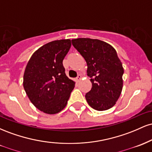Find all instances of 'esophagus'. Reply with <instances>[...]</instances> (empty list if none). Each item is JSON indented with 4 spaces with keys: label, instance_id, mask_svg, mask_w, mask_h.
<instances>
[{
    "label": "esophagus",
    "instance_id": "1",
    "mask_svg": "<svg viewBox=\"0 0 152 152\" xmlns=\"http://www.w3.org/2000/svg\"><path fill=\"white\" fill-rule=\"evenodd\" d=\"M81 75H78V76H77V78H76V81L77 82H79L80 81H81Z\"/></svg>",
    "mask_w": 152,
    "mask_h": 152
}]
</instances>
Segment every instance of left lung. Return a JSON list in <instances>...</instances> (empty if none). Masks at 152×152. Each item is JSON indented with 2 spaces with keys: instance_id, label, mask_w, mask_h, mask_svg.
<instances>
[{
  "instance_id": "8db88e82",
  "label": "left lung",
  "mask_w": 152,
  "mask_h": 152,
  "mask_svg": "<svg viewBox=\"0 0 152 152\" xmlns=\"http://www.w3.org/2000/svg\"><path fill=\"white\" fill-rule=\"evenodd\" d=\"M73 46L86 61L92 87L86 99L91 107L105 111L113 107L123 88L124 68L112 46L98 39H72Z\"/></svg>"
}]
</instances>
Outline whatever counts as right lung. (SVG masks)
Returning a JSON list of instances; mask_svg holds the SVG:
<instances>
[{
    "mask_svg": "<svg viewBox=\"0 0 152 152\" xmlns=\"http://www.w3.org/2000/svg\"><path fill=\"white\" fill-rule=\"evenodd\" d=\"M71 46L70 39L57 40L33 53L23 74V88L34 105L48 114L60 112L67 104L75 81L65 74L63 60Z\"/></svg>",
    "mask_w": 152,
    "mask_h": 152,
    "instance_id": "1",
    "label": "right lung"
}]
</instances>
